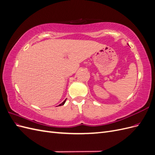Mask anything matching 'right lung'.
I'll return each instance as SVG.
<instances>
[{
  "label": "right lung",
  "instance_id": "add662e5",
  "mask_svg": "<svg viewBox=\"0 0 155 155\" xmlns=\"http://www.w3.org/2000/svg\"><path fill=\"white\" fill-rule=\"evenodd\" d=\"M66 100H67V99H66V100H64V101H63V102L62 103V104H60L59 105H60V106H61V105H63L64 104V103H65V101H66Z\"/></svg>",
  "mask_w": 155,
  "mask_h": 155
}]
</instances>
